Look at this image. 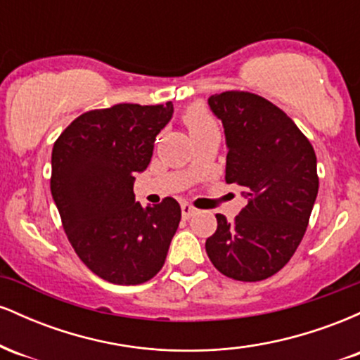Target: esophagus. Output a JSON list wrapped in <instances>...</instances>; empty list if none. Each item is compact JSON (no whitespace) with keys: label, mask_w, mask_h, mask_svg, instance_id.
<instances>
[{"label":"esophagus","mask_w":360,"mask_h":360,"mask_svg":"<svg viewBox=\"0 0 360 360\" xmlns=\"http://www.w3.org/2000/svg\"><path fill=\"white\" fill-rule=\"evenodd\" d=\"M181 212H183V217L184 218H191L193 214H196L198 210L194 208V206L189 205V203H183V205H181Z\"/></svg>","instance_id":"1"}]
</instances>
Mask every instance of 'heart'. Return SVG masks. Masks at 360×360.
Masks as SVG:
<instances>
[{"instance_id":"obj_1","label":"heart","mask_w":360,"mask_h":360,"mask_svg":"<svg viewBox=\"0 0 360 360\" xmlns=\"http://www.w3.org/2000/svg\"><path fill=\"white\" fill-rule=\"evenodd\" d=\"M183 122L191 135L198 134V131H203L206 128L217 127L212 111L206 108L205 105H201V103H194V105L184 111Z\"/></svg>"}]
</instances>
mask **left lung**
<instances>
[{
	"label": "left lung",
	"mask_w": 360,
	"mask_h": 360,
	"mask_svg": "<svg viewBox=\"0 0 360 360\" xmlns=\"http://www.w3.org/2000/svg\"><path fill=\"white\" fill-rule=\"evenodd\" d=\"M210 108L225 128V181L247 205L217 232L206 254L226 278L255 283L274 276L303 240L318 194L316 155L296 123L274 103L249 91L213 94Z\"/></svg>",
	"instance_id": "left-lung-1"
}]
</instances>
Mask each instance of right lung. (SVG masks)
Listing matches in <instances>:
<instances>
[{"mask_svg": "<svg viewBox=\"0 0 360 360\" xmlns=\"http://www.w3.org/2000/svg\"><path fill=\"white\" fill-rule=\"evenodd\" d=\"M172 111L171 101L91 110L53 143L51 191L64 232L84 266L108 283H147L166 262L181 206L164 198L143 208L134 181Z\"/></svg>", "mask_w": 360, "mask_h": 360, "instance_id": "add662e5", "label": "right lung"}]
</instances>
